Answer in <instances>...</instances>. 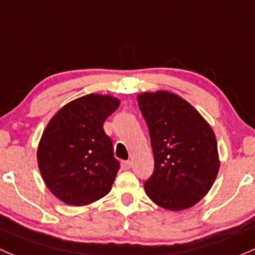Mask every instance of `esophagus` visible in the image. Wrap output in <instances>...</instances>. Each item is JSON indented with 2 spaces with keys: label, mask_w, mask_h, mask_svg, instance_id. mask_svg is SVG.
I'll return each mask as SVG.
<instances>
[{
  "label": "esophagus",
  "mask_w": 255,
  "mask_h": 255,
  "mask_svg": "<svg viewBox=\"0 0 255 255\" xmlns=\"http://www.w3.org/2000/svg\"><path fill=\"white\" fill-rule=\"evenodd\" d=\"M122 168H123V169H125V170L130 169V168H131V162L130 161H123L122 162Z\"/></svg>",
  "instance_id": "esophagus-1"
}]
</instances>
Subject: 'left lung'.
<instances>
[{
    "instance_id": "left-lung-1",
    "label": "left lung",
    "mask_w": 255,
    "mask_h": 255,
    "mask_svg": "<svg viewBox=\"0 0 255 255\" xmlns=\"http://www.w3.org/2000/svg\"><path fill=\"white\" fill-rule=\"evenodd\" d=\"M137 103L149 131L154 169L145 191L172 211L195 205L211 189L220 168L215 133L193 106L169 92L142 93Z\"/></svg>"
}]
</instances>
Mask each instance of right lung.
<instances>
[{
	"label": "right lung",
	"mask_w": 255,
	"mask_h": 255,
	"mask_svg": "<svg viewBox=\"0 0 255 255\" xmlns=\"http://www.w3.org/2000/svg\"><path fill=\"white\" fill-rule=\"evenodd\" d=\"M112 96L88 94L54 115L38 147L41 177L56 198L82 206L109 193L119 170L103 123L119 107Z\"/></svg>",
	"instance_id": "1"
}]
</instances>
